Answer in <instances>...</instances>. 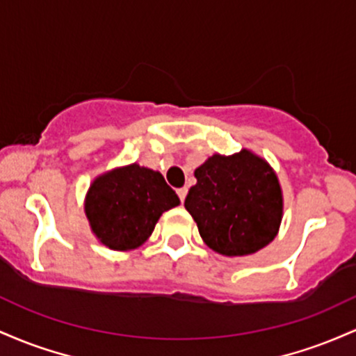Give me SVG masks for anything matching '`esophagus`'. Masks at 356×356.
Returning a JSON list of instances; mask_svg holds the SVG:
<instances>
[{"instance_id": "esophagus-1", "label": "esophagus", "mask_w": 356, "mask_h": 356, "mask_svg": "<svg viewBox=\"0 0 356 356\" xmlns=\"http://www.w3.org/2000/svg\"><path fill=\"white\" fill-rule=\"evenodd\" d=\"M177 193H178L179 200H181V202H185L186 193H188V188H186V186H183V188H178V190H177Z\"/></svg>"}]
</instances>
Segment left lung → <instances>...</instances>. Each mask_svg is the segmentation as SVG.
Returning <instances> with one entry per match:
<instances>
[{
    "label": "left lung",
    "mask_w": 356,
    "mask_h": 356,
    "mask_svg": "<svg viewBox=\"0 0 356 356\" xmlns=\"http://www.w3.org/2000/svg\"><path fill=\"white\" fill-rule=\"evenodd\" d=\"M195 178L185 209L211 250L241 257L274 241L284 198L277 175L264 158L245 147L230 156L217 153L195 170Z\"/></svg>",
    "instance_id": "1"
}]
</instances>
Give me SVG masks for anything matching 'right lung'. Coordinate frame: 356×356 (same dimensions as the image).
<instances>
[{
    "mask_svg": "<svg viewBox=\"0 0 356 356\" xmlns=\"http://www.w3.org/2000/svg\"><path fill=\"white\" fill-rule=\"evenodd\" d=\"M178 205V195L159 171L133 163L95 177L83 211L102 245L133 250L151 237L159 217Z\"/></svg>",
    "mask_w": 356,
    "mask_h": 356,
    "instance_id": "1",
    "label": "right lung"
}]
</instances>
